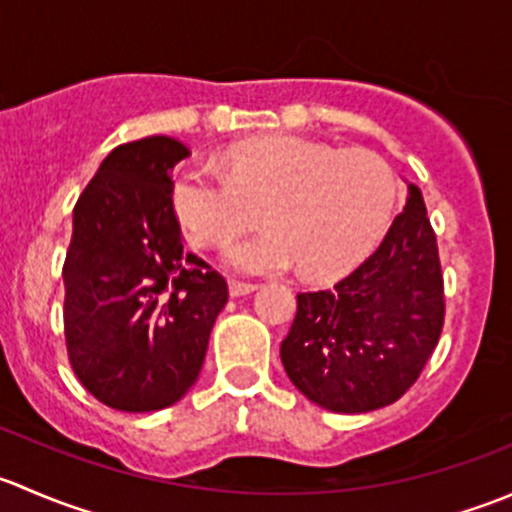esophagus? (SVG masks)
Segmentation results:
<instances>
[{
	"label": "esophagus",
	"instance_id": "1",
	"mask_svg": "<svg viewBox=\"0 0 512 512\" xmlns=\"http://www.w3.org/2000/svg\"><path fill=\"white\" fill-rule=\"evenodd\" d=\"M257 285H250V282H230V297H245V294L255 292Z\"/></svg>",
	"mask_w": 512,
	"mask_h": 512
}]
</instances>
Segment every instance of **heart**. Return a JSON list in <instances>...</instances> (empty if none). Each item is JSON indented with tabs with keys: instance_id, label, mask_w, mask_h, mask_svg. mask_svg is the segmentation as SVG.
<instances>
[{
	"instance_id": "1",
	"label": "heart",
	"mask_w": 512,
	"mask_h": 512,
	"mask_svg": "<svg viewBox=\"0 0 512 512\" xmlns=\"http://www.w3.org/2000/svg\"><path fill=\"white\" fill-rule=\"evenodd\" d=\"M227 175L188 165L170 200L180 225L200 247H225L262 205L267 227L227 252L245 275L302 267L312 280L347 275L371 252L394 215L399 180L371 151H337L302 136L252 138L225 156Z\"/></svg>"
}]
</instances>
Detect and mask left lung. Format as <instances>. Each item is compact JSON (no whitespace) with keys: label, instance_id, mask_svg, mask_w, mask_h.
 I'll list each match as a JSON object with an SVG mask.
<instances>
[{"label":"left lung","instance_id":"left-lung-1","mask_svg":"<svg viewBox=\"0 0 512 512\" xmlns=\"http://www.w3.org/2000/svg\"><path fill=\"white\" fill-rule=\"evenodd\" d=\"M446 299L421 190L409 183L381 245L332 289L297 294L280 347L294 386L334 414H366L414 386L436 349Z\"/></svg>","mask_w":512,"mask_h":512}]
</instances>
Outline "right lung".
<instances>
[{
  "mask_svg": "<svg viewBox=\"0 0 512 512\" xmlns=\"http://www.w3.org/2000/svg\"><path fill=\"white\" fill-rule=\"evenodd\" d=\"M188 146L148 136L113 148L74 208L64 334L74 374L128 414L173 406L203 369L227 282L183 250L173 173Z\"/></svg>",
  "mask_w": 512,
  "mask_h": 512,
  "instance_id": "obj_1",
  "label": "right lung"
}]
</instances>
